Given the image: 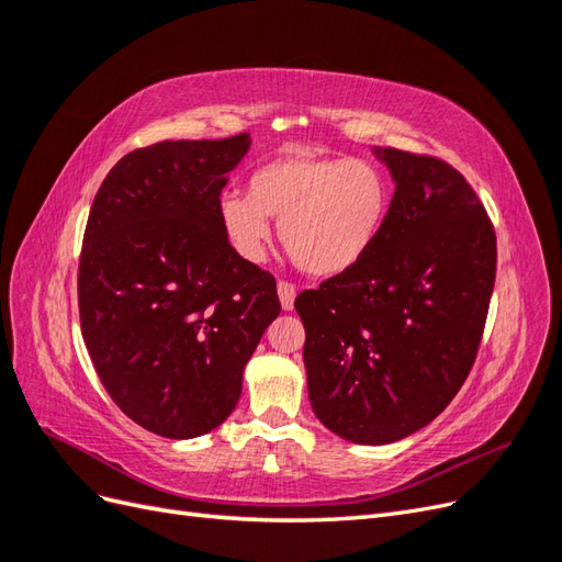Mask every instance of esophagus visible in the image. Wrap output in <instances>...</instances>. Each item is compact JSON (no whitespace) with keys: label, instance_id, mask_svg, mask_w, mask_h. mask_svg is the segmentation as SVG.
<instances>
[{"label":"esophagus","instance_id":"34e87169","mask_svg":"<svg viewBox=\"0 0 562 562\" xmlns=\"http://www.w3.org/2000/svg\"><path fill=\"white\" fill-rule=\"evenodd\" d=\"M279 291V300H281V307L285 312H291L295 307V295H297V288L291 281H279L277 285Z\"/></svg>","mask_w":562,"mask_h":562}]
</instances>
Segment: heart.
I'll use <instances>...</instances> for the list:
<instances>
[{"label":"heart","mask_w":562,"mask_h":562,"mask_svg":"<svg viewBox=\"0 0 562 562\" xmlns=\"http://www.w3.org/2000/svg\"><path fill=\"white\" fill-rule=\"evenodd\" d=\"M389 211V184L363 159L318 157L293 149L255 168L248 194L220 196L217 217L234 250L260 260L269 241V220L304 274L330 279L359 265Z\"/></svg>","instance_id":"heart-1"}]
</instances>
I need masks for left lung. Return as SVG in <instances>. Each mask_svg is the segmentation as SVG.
<instances>
[{
    "mask_svg": "<svg viewBox=\"0 0 562 562\" xmlns=\"http://www.w3.org/2000/svg\"><path fill=\"white\" fill-rule=\"evenodd\" d=\"M396 192L366 258L295 300L316 417L351 443L427 427L469 378L497 271V236L464 176L375 149Z\"/></svg>",
    "mask_w": 562,
    "mask_h": 562,
    "instance_id": "left-lung-1",
    "label": "left lung"
}]
</instances>
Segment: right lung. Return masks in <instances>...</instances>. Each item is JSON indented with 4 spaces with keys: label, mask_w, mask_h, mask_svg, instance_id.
<instances>
[{
    "label": "right lung",
    "mask_w": 562,
    "mask_h": 562,
    "mask_svg": "<svg viewBox=\"0 0 562 562\" xmlns=\"http://www.w3.org/2000/svg\"><path fill=\"white\" fill-rule=\"evenodd\" d=\"M250 135L133 149L100 184L79 258L81 335L126 417L164 438L220 427L281 314L277 281L217 217Z\"/></svg>",
    "instance_id": "right-lung-1"
}]
</instances>
